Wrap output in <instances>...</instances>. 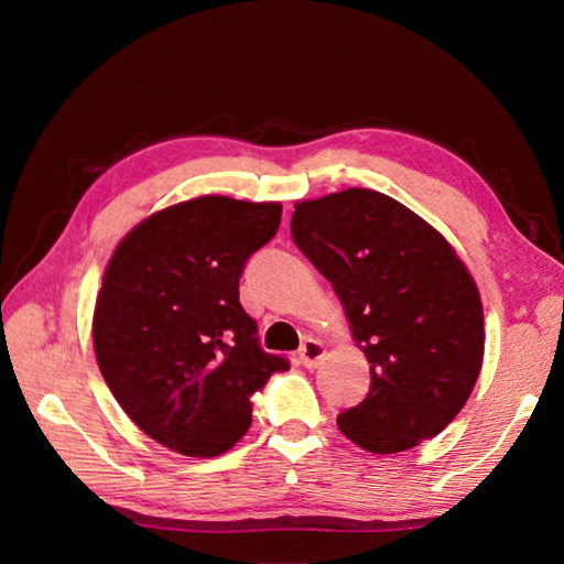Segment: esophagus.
Wrapping results in <instances>:
<instances>
[{"label": "esophagus", "instance_id": "1", "mask_svg": "<svg viewBox=\"0 0 564 564\" xmlns=\"http://www.w3.org/2000/svg\"><path fill=\"white\" fill-rule=\"evenodd\" d=\"M326 356V346L316 338H305L299 348V360L305 368H316L318 362Z\"/></svg>", "mask_w": 564, "mask_h": 564}]
</instances>
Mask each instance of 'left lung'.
Wrapping results in <instances>:
<instances>
[{
  "instance_id": "1",
  "label": "left lung",
  "mask_w": 564,
  "mask_h": 564,
  "mask_svg": "<svg viewBox=\"0 0 564 564\" xmlns=\"http://www.w3.org/2000/svg\"><path fill=\"white\" fill-rule=\"evenodd\" d=\"M293 243L330 281L370 362V390L338 415L362 451L388 455L435 437L480 376L482 303L431 224L370 188L295 204Z\"/></svg>"
}]
</instances>
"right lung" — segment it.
Listing matches in <instances>:
<instances>
[{"label": "right lung", "mask_w": 564, "mask_h": 564, "mask_svg": "<svg viewBox=\"0 0 564 564\" xmlns=\"http://www.w3.org/2000/svg\"><path fill=\"white\" fill-rule=\"evenodd\" d=\"M281 204L202 196L149 216L117 246L94 311V350L133 423L181 455L214 457L251 425L253 395L289 370L238 301Z\"/></svg>", "instance_id": "obj_1"}]
</instances>
